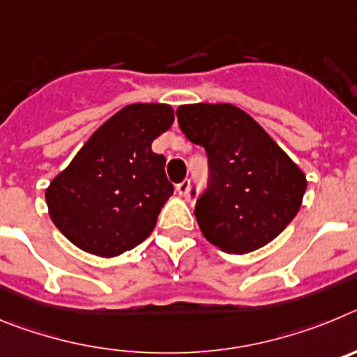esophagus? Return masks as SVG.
I'll return each instance as SVG.
<instances>
[{
    "label": "esophagus",
    "instance_id": "34e87169",
    "mask_svg": "<svg viewBox=\"0 0 357 357\" xmlns=\"http://www.w3.org/2000/svg\"><path fill=\"white\" fill-rule=\"evenodd\" d=\"M189 188H191V181H189V178H185V181H182L181 184H176V193L181 195V197H188Z\"/></svg>",
    "mask_w": 357,
    "mask_h": 357
}]
</instances>
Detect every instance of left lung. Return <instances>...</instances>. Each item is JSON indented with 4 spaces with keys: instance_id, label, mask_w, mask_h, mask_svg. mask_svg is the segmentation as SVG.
I'll list each match as a JSON object with an SVG mask.
<instances>
[{
    "instance_id": "obj_1",
    "label": "left lung",
    "mask_w": 357,
    "mask_h": 357,
    "mask_svg": "<svg viewBox=\"0 0 357 357\" xmlns=\"http://www.w3.org/2000/svg\"><path fill=\"white\" fill-rule=\"evenodd\" d=\"M176 118L209 159V184L195 206L207 241L227 254H248L275 239L301 209L304 172L239 107L191 103L178 107Z\"/></svg>"
}]
</instances>
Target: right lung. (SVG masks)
Instances as JSON below:
<instances>
[{
	"mask_svg": "<svg viewBox=\"0 0 357 357\" xmlns=\"http://www.w3.org/2000/svg\"><path fill=\"white\" fill-rule=\"evenodd\" d=\"M175 121L166 103H132L98 128L50 182L46 204L56 229L78 248L116 257L143 243L173 195L164 155L151 143Z\"/></svg>",
	"mask_w": 357,
	"mask_h": 357,
	"instance_id": "obj_1",
	"label": "right lung"
}]
</instances>
